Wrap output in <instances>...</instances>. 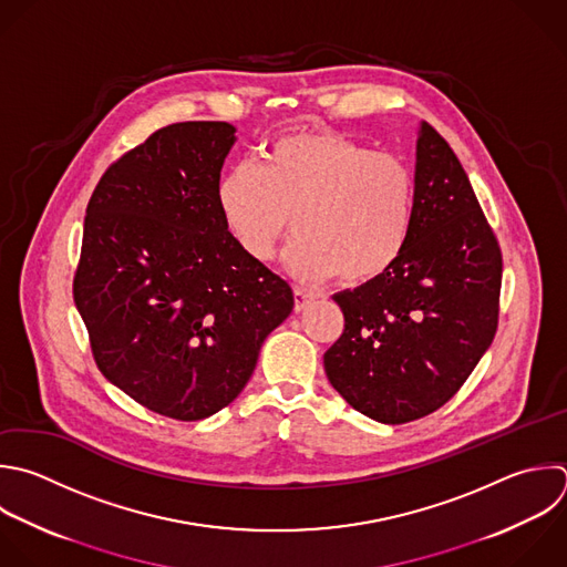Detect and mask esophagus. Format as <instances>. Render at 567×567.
Masks as SVG:
<instances>
[{"label":"esophagus","instance_id":"esophagus-1","mask_svg":"<svg viewBox=\"0 0 567 567\" xmlns=\"http://www.w3.org/2000/svg\"><path fill=\"white\" fill-rule=\"evenodd\" d=\"M315 297H317L315 292H310V290L297 286V288H295V312H301Z\"/></svg>","mask_w":567,"mask_h":567}]
</instances>
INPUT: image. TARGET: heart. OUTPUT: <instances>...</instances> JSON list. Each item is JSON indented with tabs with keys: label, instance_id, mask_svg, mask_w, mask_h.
I'll list each match as a JSON object with an SVG mask.
<instances>
[{
	"label": "heart",
	"instance_id": "1",
	"mask_svg": "<svg viewBox=\"0 0 567 567\" xmlns=\"http://www.w3.org/2000/svg\"><path fill=\"white\" fill-rule=\"evenodd\" d=\"M219 217L252 261L272 259L288 224L284 259L301 279L381 277L401 257L416 215V175L390 153L330 131L277 137L257 166H235L215 190Z\"/></svg>",
	"mask_w": 567,
	"mask_h": 567
}]
</instances>
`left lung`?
Here are the masks:
<instances>
[{
	"instance_id": "1",
	"label": "left lung",
	"mask_w": 567,
	"mask_h": 567,
	"mask_svg": "<svg viewBox=\"0 0 567 567\" xmlns=\"http://www.w3.org/2000/svg\"><path fill=\"white\" fill-rule=\"evenodd\" d=\"M416 215L381 277L337 292L346 328L323 354L332 388L361 414L399 425L450 401L489 348L501 250L470 179L425 122L416 133Z\"/></svg>"
}]
</instances>
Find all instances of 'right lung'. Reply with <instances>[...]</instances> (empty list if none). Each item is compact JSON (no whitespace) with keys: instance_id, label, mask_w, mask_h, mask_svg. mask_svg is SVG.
Wrapping results in <instances>:
<instances>
[{"instance_id":"right-lung-1","label":"right lung","mask_w":567,"mask_h":567,"mask_svg":"<svg viewBox=\"0 0 567 567\" xmlns=\"http://www.w3.org/2000/svg\"><path fill=\"white\" fill-rule=\"evenodd\" d=\"M237 128L153 133L100 179L73 295L102 374L144 408L206 419L237 399L292 288L228 235L215 190Z\"/></svg>"}]
</instances>
